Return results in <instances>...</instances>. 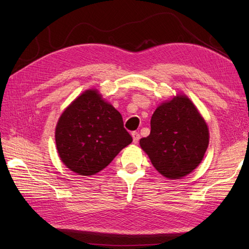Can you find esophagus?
<instances>
[{
    "label": "esophagus",
    "instance_id": "34e87169",
    "mask_svg": "<svg viewBox=\"0 0 249 249\" xmlns=\"http://www.w3.org/2000/svg\"><path fill=\"white\" fill-rule=\"evenodd\" d=\"M131 136H133L134 143H138L139 140H140V135H139L138 131H133V134H131Z\"/></svg>",
    "mask_w": 249,
    "mask_h": 249
}]
</instances>
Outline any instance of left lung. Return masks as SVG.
Here are the masks:
<instances>
[{
    "instance_id": "1",
    "label": "left lung",
    "mask_w": 249,
    "mask_h": 249,
    "mask_svg": "<svg viewBox=\"0 0 249 249\" xmlns=\"http://www.w3.org/2000/svg\"><path fill=\"white\" fill-rule=\"evenodd\" d=\"M208 145V125L184 95L155 110L150 135L140 139L153 166L168 178H183L197 168Z\"/></svg>"
}]
</instances>
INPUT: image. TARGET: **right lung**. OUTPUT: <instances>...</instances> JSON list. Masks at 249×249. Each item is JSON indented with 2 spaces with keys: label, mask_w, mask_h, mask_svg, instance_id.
Segmentation results:
<instances>
[{
  "label": "right lung",
  "mask_w": 249,
  "mask_h": 249,
  "mask_svg": "<svg viewBox=\"0 0 249 249\" xmlns=\"http://www.w3.org/2000/svg\"><path fill=\"white\" fill-rule=\"evenodd\" d=\"M131 141L121 113L96 89L81 94L62 113L55 129L61 160L80 176L103 170Z\"/></svg>",
  "instance_id": "1"
}]
</instances>
